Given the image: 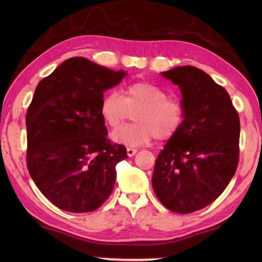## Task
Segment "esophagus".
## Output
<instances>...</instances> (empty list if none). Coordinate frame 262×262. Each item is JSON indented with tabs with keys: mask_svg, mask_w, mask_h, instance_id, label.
<instances>
[{
	"mask_svg": "<svg viewBox=\"0 0 262 262\" xmlns=\"http://www.w3.org/2000/svg\"><path fill=\"white\" fill-rule=\"evenodd\" d=\"M137 152V149L136 148H127V155L129 157H133L134 155Z\"/></svg>",
	"mask_w": 262,
	"mask_h": 262,
	"instance_id": "1",
	"label": "esophagus"
}]
</instances>
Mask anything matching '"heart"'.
<instances>
[{
    "mask_svg": "<svg viewBox=\"0 0 262 262\" xmlns=\"http://www.w3.org/2000/svg\"><path fill=\"white\" fill-rule=\"evenodd\" d=\"M100 115L107 126L117 129L122 126L130 113L135 123L114 132L113 140L128 147L147 144L154 139H173L183 128L185 107L178 98L167 97L156 84L140 81L128 84L123 97L110 91L100 101Z\"/></svg>",
    "mask_w": 262,
    "mask_h": 262,
    "instance_id": "heart-1",
    "label": "heart"
}]
</instances>
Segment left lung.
<instances>
[{
	"label": "left lung",
	"mask_w": 262,
	"mask_h": 262,
	"mask_svg": "<svg viewBox=\"0 0 262 262\" xmlns=\"http://www.w3.org/2000/svg\"><path fill=\"white\" fill-rule=\"evenodd\" d=\"M162 75L180 88L185 121L155 162L152 187L168 210L189 214L215 201L233 177L241 122L227 90L203 70L184 66Z\"/></svg>",
	"instance_id": "8db88e82"
}]
</instances>
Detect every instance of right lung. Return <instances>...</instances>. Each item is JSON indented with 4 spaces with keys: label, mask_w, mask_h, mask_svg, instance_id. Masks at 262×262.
Instances as JSON below:
<instances>
[{
    "label": "right lung",
    "mask_w": 262,
    "mask_h": 262,
    "mask_svg": "<svg viewBox=\"0 0 262 262\" xmlns=\"http://www.w3.org/2000/svg\"><path fill=\"white\" fill-rule=\"evenodd\" d=\"M125 76L72 57L35 88L26 113L28 170L62 210L94 211L112 193L115 166L128 157L127 149L107 139L99 107L104 92Z\"/></svg>",
    "instance_id": "right-lung-1"
}]
</instances>
